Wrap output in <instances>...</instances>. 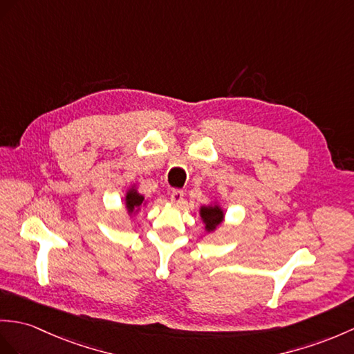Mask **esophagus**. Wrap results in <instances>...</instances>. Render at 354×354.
Returning a JSON list of instances; mask_svg holds the SVG:
<instances>
[{"label":"esophagus","mask_w":354,"mask_h":354,"mask_svg":"<svg viewBox=\"0 0 354 354\" xmlns=\"http://www.w3.org/2000/svg\"><path fill=\"white\" fill-rule=\"evenodd\" d=\"M171 201L174 204H182L183 200H185V194L183 191H178V189H176V191L171 192Z\"/></svg>","instance_id":"obj_1"}]
</instances>
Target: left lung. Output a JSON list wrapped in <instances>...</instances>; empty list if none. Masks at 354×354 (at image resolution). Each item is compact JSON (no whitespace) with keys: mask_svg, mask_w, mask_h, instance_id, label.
<instances>
[{"mask_svg":"<svg viewBox=\"0 0 354 354\" xmlns=\"http://www.w3.org/2000/svg\"><path fill=\"white\" fill-rule=\"evenodd\" d=\"M200 216H201L204 225H205V231L212 232L221 225L225 214H223V210L221 209L219 204H213V205L210 204V205H203L201 207Z\"/></svg>","mask_w":354,"mask_h":354,"instance_id":"left-lung-1","label":"left lung"}]
</instances>
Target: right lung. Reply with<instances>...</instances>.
<instances>
[{
	"label": "right lung",
	"instance_id": "1",
	"mask_svg": "<svg viewBox=\"0 0 354 354\" xmlns=\"http://www.w3.org/2000/svg\"><path fill=\"white\" fill-rule=\"evenodd\" d=\"M124 204H126V209L127 213L132 214L135 212H138L141 209V205L145 204L144 201V196L141 194H138V191L135 189V186H132L129 191L126 192V198H124Z\"/></svg>",
	"mask_w": 354,
	"mask_h": 354
}]
</instances>
